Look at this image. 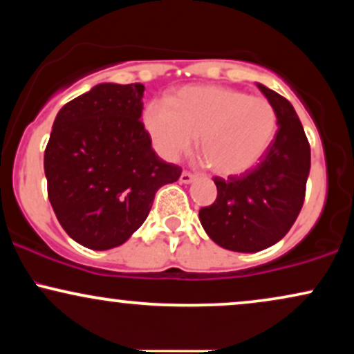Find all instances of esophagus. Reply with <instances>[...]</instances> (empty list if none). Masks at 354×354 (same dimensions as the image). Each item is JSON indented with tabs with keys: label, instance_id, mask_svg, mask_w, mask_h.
I'll return each mask as SVG.
<instances>
[{
	"label": "esophagus",
	"instance_id": "1",
	"mask_svg": "<svg viewBox=\"0 0 354 354\" xmlns=\"http://www.w3.org/2000/svg\"><path fill=\"white\" fill-rule=\"evenodd\" d=\"M196 174L189 173V171H183L181 176H180V181L185 183V185H189V183H193L194 180H196Z\"/></svg>",
	"mask_w": 354,
	"mask_h": 354
}]
</instances>
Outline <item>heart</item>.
I'll list each match as a JSON object with an SVG mask.
<instances>
[{"instance_id":"obj_1","label":"heart","mask_w":354,"mask_h":354,"mask_svg":"<svg viewBox=\"0 0 354 354\" xmlns=\"http://www.w3.org/2000/svg\"><path fill=\"white\" fill-rule=\"evenodd\" d=\"M141 121L165 160L188 153L198 138L203 165L219 176L258 165L278 131V113L270 101L226 86L178 89L168 103H146Z\"/></svg>"}]
</instances>
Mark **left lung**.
I'll use <instances>...</instances> for the list:
<instances>
[{"instance_id": "8db88e82", "label": "left lung", "mask_w": 354, "mask_h": 354, "mask_svg": "<svg viewBox=\"0 0 354 354\" xmlns=\"http://www.w3.org/2000/svg\"><path fill=\"white\" fill-rule=\"evenodd\" d=\"M278 113L273 145L254 168L243 174L214 176L218 196L200 209L208 236L225 250L256 253L273 246L290 231L303 208L311 151L293 104L258 84Z\"/></svg>"}]
</instances>
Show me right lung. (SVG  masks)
I'll return each instance as SVG.
<instances>
[{
	"mask_svg": "<svg viewBox=\"0 0 354 354\" xmlns=\"http://www.w3.org/2000/svg\"><path fill=\"white\" fill-rule=\"evenodd\" d=\"M141 83H101L64 104L44 149L48 198L59 225L89 250H111L148 218L156 191L181 168L151 148Z\"/></svg>",
	"mask_w": 354,
	"mask_h": 354,
	"instance_id": "obj_1",
	"label": "right lung"
}]
</instances>
